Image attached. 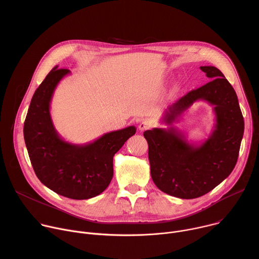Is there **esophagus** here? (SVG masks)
Masks as SVG:
<instances>
[{
  "mask_svg": "<svg viewBox=\"0 0 259 259\" xmlns=\"http://www.w3.org/2000/svg\"><path fill=\"white\" fill-rule=\"evenodd\" d=\"M138 128H139V130H140V131L147 130V129L152 128V123H151V122H149V121H142V122L139 124Z\"/></svg>",
  "mask_w": 259,
  "mask_h": 259,
  "instance_id": "obj_1",
  "label": "esophagus"
}]
</instances>
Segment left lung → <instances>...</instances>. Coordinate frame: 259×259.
<instances>
[{"mask_svg":"<svg viewBox=\"0 0 259 259\" xmlns=\"http://www.w3.org/2000/svg\"><path fill=\"white\" fill-rule=\"evenodd\" d=\"M200 68L213 80L169 105L163 122L172 125L196 101L203 100L213 106L215 114L209 137L199 144L190 143L174 127L143 133L149 143L153 181L162 192L180 199L199 198L232 173L244 134V119L232 85L217 67Z\"/></svg>","mask_w":259,"mask_h":259,"instance_id":"1","label":"left lung"}]
</instances>
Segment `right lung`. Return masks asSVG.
I'll return each instance as SVG.
<instances>
[{
  "mask_svg": "<svg viewBox=\"0 0 259 259\" xmlns=\"http://www.w3.org/2000/svg\"><path fill=\"white\" fill-rule=\"evenodd\" d=\"M57 67L31 98L23 127L24 141L34 173L44 186L69 199L87 200L108 187L114 175V156L136 128L105 133L86 144L63 140L53 125L50 103L58 83L70 71Z\"/></svg>",
  "mask_w": 259,
  "mask_h": 259,
  "instance_id": "obj_1",
  "label": "right lung"
}]
</instances>
